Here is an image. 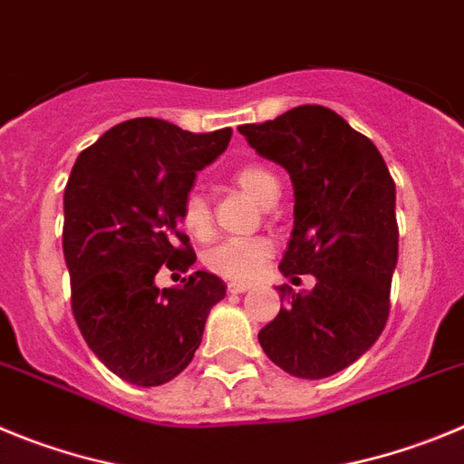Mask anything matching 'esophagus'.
Wrapping results in <instances>:
<instances>
[{
	"label": "esophagus",
	"mask_w": 464,
	"mask_h": 464,
	"mask_svg": "<svg viewBox=\"0 0 464 464\" xmlns=\"http://www.w3.org/2000/svg\"><path fill=\"white\" fill-rule=\"evenodd\" d=\"M252 286V282H240V279H231V282L227 284V289L231 291V294H245V291H249Z\"/></svg>",
	"instance_id": "esophagus-1"
}]
</instances>
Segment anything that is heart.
Returning <instances> with one entry per match:
<instances>
[{
  "label": "heart",
  "mask_w": 464,
  "mask_h": 464,
  "mask_svg": "<svg viewBox=\"0 0 464 464\" xmlns=\"http://www.w3.org/2000/svg\"><path fill=\"white\" fill-rule=\"evenodd\" d=\"M231 178L245 194L252 196L261 206H270L279 194L277 175L268 166L256 164V161L237 166ZM180 224L187 233L198 240H208L212 236V210L208 196L201 189L187 191L180 206ZM270 254H273V245L266 237H245V240L236 237V240H224L208 249L203 266L210 273L228 279H252L261 273Z\"/></svg>",
  "instance_id": "b5f03b06"
}]
</instances>
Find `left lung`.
I'll use <instances>...</instances> for the list:
<instances>
[{
    "instance_id": "left-lung-1",
    "label": "left lung",
    "mask_w": 464,
    "mask_h": 464,
    "mask_svg": "<svg viewBox=\"0 0 464 464\" xmlns=\"http://www.w3.org/2000/svg\"><path fill=\"white\" fill-rule=\"evenodd\" d=\"M237 131L294 182V233L279 270L316 279L307 294L279 286L284 304L258 342L284 372L331 377L361 358L388 321L398 263L395 182L372 140L331 108H291Z\"/></svg>"
}]
</instances>
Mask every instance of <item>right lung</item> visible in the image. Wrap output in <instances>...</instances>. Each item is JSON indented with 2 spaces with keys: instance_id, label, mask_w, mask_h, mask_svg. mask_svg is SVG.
Listing matches in <instances>:
<instances>
[{
  "instance_id": "1",
  "label": "right lung",
  "mask_w": 464,
  "mask_h": 464,
  "mask_svg": "<svg viewBox=\"0 0 464 464\" xmlns=\"http://www.w3.org/2000/svg\"><path fill=\"white\" fill-rule=\"evenodd\" d=\"M231 133L136 118L108 129L71 169L62 228L71 312L87 346L124 382L160 386L178 377L201 344L210 307L227 295L206 270L175 289H157L154 275L194 266L178 228L180 206Z\"/></svg>"
}]
</instances>
